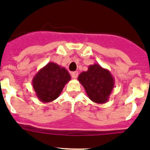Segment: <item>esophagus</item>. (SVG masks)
<instances>
[{"label":"esophagus","instance_id":"obj_1","mask_svg":"<svg viewBox=\"0 0 150 150\" xmlns=\"http://www.w3.org/2000/svg\"><path fill=\"white\" fill-rule=\"evenodd\" d=\"M71 76H72V78H74V79H76V78L78 76L77 71H74V72L71 73Z\"/></svg>","mask_w":150,"mask_h":150}]
</instances>
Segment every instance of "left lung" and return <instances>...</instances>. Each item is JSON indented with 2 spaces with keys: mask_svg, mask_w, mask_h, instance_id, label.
I'll list each match as a JSON object with an SVG mask.
<instances>
[{
  "mask_svg": "<svg viewBox=\"0 0 150 150\" xmlns=\"http://www.w3.org/2000/svg\"><path fill=\"white\" fill-rule=\"evenodd\" d=\"M78 80L90 100L97 104L108 101L115 86L114 78L111 73L98 64L88 66V71L79 74Z\"/></svg>",
  "mask_w": 150,
  "mask_h": 150,
  "instance_id": "1",
  "label": "left lung"
}]
</instances>
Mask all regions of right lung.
Masks as SVG:
<instances>
[{
	"mask_svg": "<svg viewBox=\"0 0 150 150\" xmlns=\"http://www.w3.org/2000/svg\"><path fill=\"white\" fill-rule=\"evenodd\" d=\"M71 79V75L64 67L49 62L35 74L32 86L38 99L43 103H49L60 95Z\"/></svg>",
	"mask_w": 150,
	"mask_h": 150,
	"instance_id": "1",
	"label": "right lung"
}]
</instances>
